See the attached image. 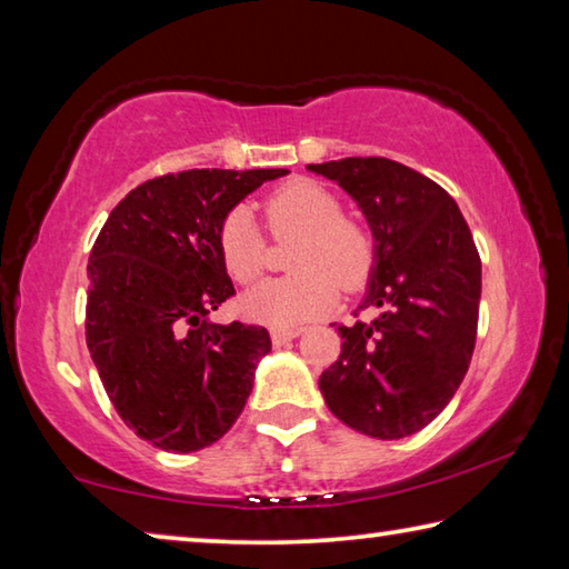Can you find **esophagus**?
Returning a JSON list of instances; mask_svg holds the SVG:
<instances>
[{
  "label": "esophagus",
  "mask_w": 569,
  "mask_h": 569,
  "mask_svg": "<svg viewBox=\"0 0 569 569\" xmlns=\"http://www.w3.org/2000/svg\"><path fill=\"white\" fill-rule=\"evenodd\" d=\"M296 336H301V329H296V326H278V329L271 331V339L276 346H283L288 341H293Z\"/></svg>",
  "instance_id": "obj_1"
}]
</instances>
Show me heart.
<instances>
[{
  "label": "heart",
  "instance_id": "1",
  "mask_svg": "<svg viewBox=\"0 0 569 569\" xmlns=\"http://www.w3.org/2000/svg\"><path fill=\"white\" fill-rule=\"evenodd\" d=\"M266 223L276 238L298 236L288 258L291 276L263 281L243 296L250 319L291 326L323 313L339 286L361 288L377 263V243L369 228L343 216V203L313 180H291L263 200ZM218 248L226 271L250 283L266 271V238L250 208L238 206L223 218Z\"/></svg>",
  "mask_w": 569,
  "mask_h": 569
}]
</instances>
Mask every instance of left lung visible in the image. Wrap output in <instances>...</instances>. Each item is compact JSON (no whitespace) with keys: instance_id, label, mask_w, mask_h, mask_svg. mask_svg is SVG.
I'll return each instance as SVG.
<instances>
[{"instance_id":"left-lung-1","label":"left lung","mask_w":569,"mask_h":569,"mask_svg":"<svg viewBox=\"0 0 569 569\" xmlns=\"http://www.w3.org/2000/svg\"><path fill=\"white\" fill-rule=\"evenodd\" d=\"M349 192L377 243L361 301L377 319L339 326L341 353L319 387L336 419L373 439L417 435L439 417L477 341L481 261L455 198L389 158L308 166Z\"/></svg>"}]
</instances>
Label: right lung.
<instances>
[{
    "label": "right lung",
    "instance_id": "1",
    "mask_svg": "<svg viewBox=\"0 0 569 569\" xmlns=\"http://www.w3.org/2000/svg\"><path fill=\"white\" fill-rule=\"evenodd\" d=\"M286 172H168L130 190L94 240L88 349L114 411L152 447H210L253 391L271 336L263 326L210 321L236 293L218 230L248 192Z\"/></svg>",
    "mask_w": 569,
    "mask_h": 569
}]
</instances>
